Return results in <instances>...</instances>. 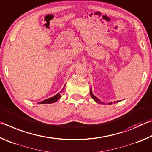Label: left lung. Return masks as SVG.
I'll list each match as a JSON object with an SVG mask.
<instances>
[{
	"mask_svg": "<svg viewBox=\"0 0 152 152\" xmlns=\"http://www.w3.org/2000/svg\"><path fill=\"white\" fill-rule=\"evenodd\" d=\"M91 97L92 98V99H93L94 101L95 102H97V103L103 104H107V103H105V102H102V101H101V100L99 99L96 96H94V95L93 94V93H92V88H91ZM119 102V101H115L114 103H116V102ZM107 104H112V102H109V103H107Z\"/></svg>",
	"mask_w": 152,
	"mask_h": 152,
	"instance_id": "left-lung-1",
	"label": "left lung"
}]
</instances>
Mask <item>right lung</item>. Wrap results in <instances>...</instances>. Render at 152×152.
I'll list each match as a JSON object with an SVG mask.
<instances>
[{
	"mask_svg": "<svg viewBox=\"0 0 152 152\" xmlns=\"http://www.w3.org/2000/svg\"><path fill=\"white\" fill-rule=\"evenodd\" d=\"M64 87H65V85H64ZM64 87L62 89H61V91L60 92H58V93L57 94H56L55 96L51 97V98H50V99H45V100H44V101H43L42 102H39V103H40V104H50V103H53V102L58 101V100L61 98V93L64 91Z\"/></svg>",
	"mask_w": 152,
	"mask_h": 152,
	"instance_id": "right-lung-1",
	"label": "right lung"
}]
</instances>
